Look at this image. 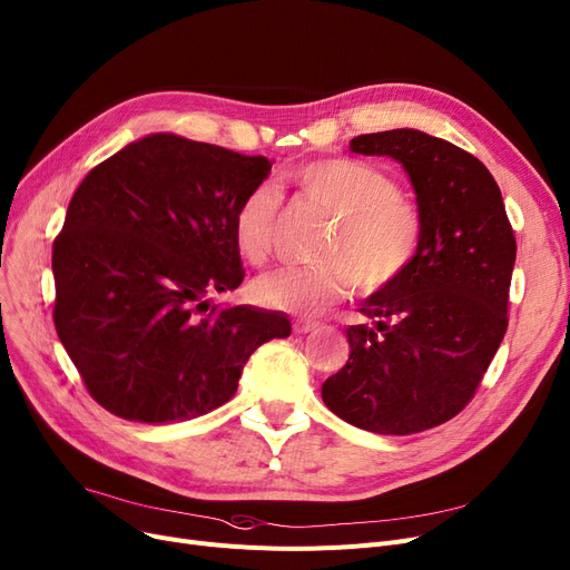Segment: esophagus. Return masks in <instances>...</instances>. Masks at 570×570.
I'll use <instances>...</instances> for the list:
<instances>
[{
    "label": "esophagus",
    "mask_w": 570,
    "mask_h": 570,
    "mask_svg": "<svg viewBox=\"0 0 570 570\" xmlns=\"http://www.w3.org/2000/svg\"><path fill=\"white\" fill-rule=\"evenodd\" d=\"M292 327H294V332H297V334H308V332H315L321 325L313 323V321H294Z\"/></svg>",
    "instance_id": "obj_1"
}]
</instances>
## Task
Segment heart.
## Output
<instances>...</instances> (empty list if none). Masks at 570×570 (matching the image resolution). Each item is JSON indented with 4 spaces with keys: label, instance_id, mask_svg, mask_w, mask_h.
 Segmentation results:
<instances>
[{
    "label": "heart",
    "instance_id": "1",
    "mask_svg": "<svg viewBox=\"0 0 570 570\" xmlns=\"http://www.w3.org/2000/svg\"><path fill=\"white\" fill-rule=\"evenodd\" d=\"M311 208L334 217L323 245L327 264L287 266L262 276L255 297L289 313H317L344 299L351 285L376 294L395 285L414 266L425 238V217L397 179L367 161L332 156L315 158L283 175ZM281 219V194L271 185L249 189L234 213V240L240 257L262 266L273 253Z\"/></svg>",
    "mask_w": 570,
    "mask_h": 570
}]
</instances>
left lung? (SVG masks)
<instances>
[{"instance_id":"8db88e82","label":"left lung","mask_w":570,"mask_h":570,"mask_svg":"<svg viewBox=\"0 0 570 570\" xmlns=\"http://www.w3.org/2000/svg\"><path fill=\"white\" fill-rule=\"evenodd\" d=\"M351 151L404 166L425 217L421 255L346 330L351 355L323 383L332 412L379 435H414L461 414L508 330L517 240L489 168L414 128L357 135Z\"/></svg>"}]
</instances>
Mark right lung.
Returning a JSON list of instances; mask_svg holds the SVG:
<instances>
[{
  "mask_svg": "<svg viewBox=\"0 0 570 570\" xmlns=\"http://www.w3.org/2000/svg\"><path fill=\"white\" fill-rule=\"evenodd\" d=\"M268 170L266 156L158 132L83 177L53 240V323L109 414H208L234 397L249 355L289 336L281 313L206 302L243 283L234 213Z\"/></svg>",
  "mask_w": 570,
  "mask_h": 570,
  "instance_id": "1",
  "label": "right lung"
}]
</instances>
